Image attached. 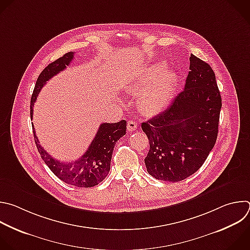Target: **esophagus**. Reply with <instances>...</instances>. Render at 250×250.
<instances>
[{
	"label": "esophagus",
	"instance_id": "obj_1",
	"mask_svg": "<svg viewBox=\"0 0 250 250\" xmlns=\"http://www.w3.org/2000/svg\"><path fill=\"white\" fill-rule=\"evenodd\" d=\"M126 127H127V130H128V131H134V130L137 128V124H136V122L129 120V121L127 122Z\"/></svg>",
	"mask_w": 250,
	"mask_h": 250
}]
</instances>
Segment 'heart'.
Listing matches in <instances>:
<instances>
[{
  "label": "heart",
  "instance_id": "heart-1",
  "mask_svg": "<svg viewBox=\"0 0 250 250\" xmlns=\"http://www.w3.org/2000/svg\"><path fill=\"white\" fill-rule=\"evenodd\" d=\"M176 81L177 76L172 69L156 65L131 83L128 90L133 93L141 91L138 100L141 111L148 116H155L170 105Z\"/></svg>",
  "mask_w": 250,
  "mask_h": 250
}]
</instances>
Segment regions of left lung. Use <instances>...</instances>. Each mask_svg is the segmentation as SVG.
<instances>
[{
	"instance_id": "1",
	"label": "left lung",
	"mask_w": 250,
	"mask_h": 250,
	"mask_svg": "<svg viewBox=\"0 0 250 250\" xmlns=\"http://www.w3.org/2000/svg\"><path fill=\"white\" fill-rule=\"evenodd\" d=\"M189 61L185 90L167 110L141 125L150 144L146 169L159 181L178 183L197 172L218 136L222 98L215 73L192 54Z\"/></svg>"
}]
</instances>
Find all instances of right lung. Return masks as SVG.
Masks as SVG:
<instances>
[{"mask_svg": "<svg viewBox=\"0 0 250 250\" xmlns=\"http://www.w3.org/2000/svg\"><path fill=\"white\" fill-rule=\"evenodd\" d=\"M73 52H68L49 63L39 74L30 101V117H33V106L41 88L47 81L62 71L73 59ZM125 120L114 124H101L97 133L86 152L72 162H61L53 158L39 144L33 127L34 139L41 158L49 169L62 182L76 188H92L100 184L109 174L114 147L117 141L125 134Z\"/></svg>", "mask_w": 250, "mask_h": 250, "instance_id": "add662e5", "label": "right lung"}]
</instances>
